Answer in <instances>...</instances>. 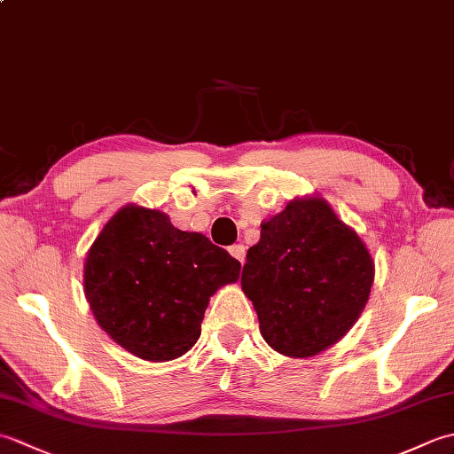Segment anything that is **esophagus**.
Returning a JSON list of instances; mask_svg holds the SVG:
<instances>
[{"label": "esophagus", "instance_id": "1", "mask_svg": "<svg viewBox=\"0 0 454 454\" xmlns=\"http://www.w3.org/2000/svg\"><path fill=\"white\" fill-rule=\"evenodd\" d=\"M228 252H230V255H232L234 259H238V262L244 265V262H246V247H244L242 244L230 246V247H228Z\"/></svg>", "mask_w": 454, "mask_h": 454}]
</instances>
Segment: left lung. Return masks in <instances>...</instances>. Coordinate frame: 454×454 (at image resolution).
<instances>
[{
	"instance_id": "1",
	"label": "left lung",
	"mask_w": 454,
	"mask_h": 454,
	"mask_svg": "<svg viewBox=\"0 0 454 454\" xmlns=\"http://www.w3.org/2000/svg\"><path fill=\"white\" fill-rule=\"evenodd\" d=\"M374 263L322 197L294 199L247 249L242 291L275 351L306 359L351 330L369 301Z\"/></svg>"
}]
</instances>
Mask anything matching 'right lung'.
I'll return each mask as SVG.
<instances>
[{"mask_svg":"<svg viewBox=\"0 0 454 454\" xmlns=\"http://www.w3.org/2000/svg\"><path fill=\"white\" fill-rule=\"evenodd\" d=\"M238 259L156 208L122 207L95 238L83 291L95 320L138 359L185 355L200 335L210 296L239 278Z\"/></svg>","mask_w":454,"mask_h":454,"instance_id":"obj_1","label":"right lung"}]
</instances>
